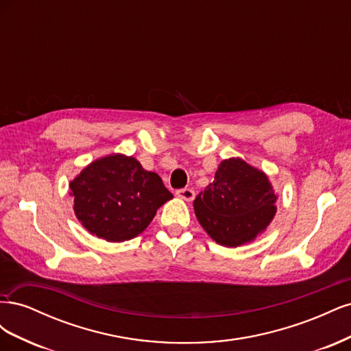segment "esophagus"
Segmentation results:
<instances>
[{"mask_svg": "<svg viewBox=\"0 0 351 351\" xmlns=\"http://www.w3.org/2000/svg\"><path fill=\"white\" fill-rule=\"evenodd\" d=\"M176 195L180 197V199H184L186 202H192L195 199V190L193 189H180L176 192Z\"/></svg>", "mask_w": 351, "mask_h": 351, "instance_id": "1", "label": "esophagus"}]
</instances>
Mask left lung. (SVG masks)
Here are the masks:
<instances>
[{
  "instance_id": "obj_1",
  "label": "left lung",
  "mask_w": 351,
  "mask_h": 351,
  "mask_svg": "<svg viewBox=\"0 0 351 351\" xmlns=\"http://www.w3.org/2000/svg\"><path fill=\"white\" fill-rule=\"evenodd\" d=\"M277 195L263 171L240 158L224 159L215 178L195 202L200 226L218 244L237 247L269 226Z\"/></svg>"
}]
</instances>
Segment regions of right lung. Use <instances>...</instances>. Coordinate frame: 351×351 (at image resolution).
Instances as JSON below:
<instances>
[{
  "instance_id": "obj_1",
  "label": "right lung",
  "mask_w": 351,
  "mask_h": 351,
  "mask_svg": "<svg viewBox=\"0 0 351 351\" xmlns=\"http://www.w3.org/2000/svg\"><path fill=\"white\" fill-rule=\"evenodd\" d=\"M74 214L90 234L130 240L151 224L156 209L173 199L161 177L133 156L114 154L90 162L70 183Z\"/></svg>"
}]
</instances>
